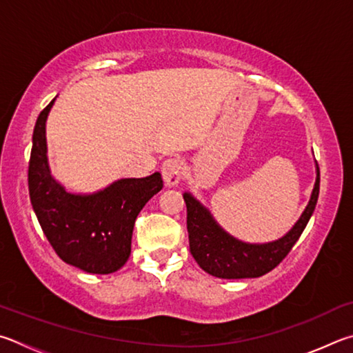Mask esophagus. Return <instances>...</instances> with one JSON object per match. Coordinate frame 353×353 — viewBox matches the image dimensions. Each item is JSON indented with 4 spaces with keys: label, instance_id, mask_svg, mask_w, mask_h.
<instances>
[{
    "label": "esophagus",
    "instance_id": "1",
    "mask_svg": "<svg viewBox=\"0 0 353 353\" xmlns=\"http://www.w3.org/2000/svg\"><path fill=\"white\" fill-rule=\"evenodd\" d=\"M183 161L178 158H169L165 159L163 165H161V173H163L165 186H176L183 176Z\"/></svg>",
    "mask_w": 353,
    "mask_h": 353
}]
</instances>
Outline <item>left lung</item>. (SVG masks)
Segmentation results:
<instances>
[{"instance_id": "obj_1", "label": "left lung", "mask_w": 353, "mask_h": 353, "mask_svg": "<svg viewBox=\"0 0 353 353\" xmlns=\"http://www.w3.org/2000/svg\"><path fill=\"white\" fill-rule=\"evenodd\" d=\"M319 195V167L316 181L304 212L285 236L268 243H246L221 228L206 206L190 192L183 199L188 208V232L190 254L206 273L220 279H246L267 274L276 268L298 242L310 220Z\"/></svg>"}]
</instances>
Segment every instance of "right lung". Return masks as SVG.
I'll use <instances>...</instances> for the list:
<instances>
[{"label":"right lung","mask_w":353,"mask_h":353,"mask_svg":"<svg viewBox=\"0 0 353 353\" xmlns=\"http://www.w3.org/2000/svg\"><path fill=\"white\" fill-rule=\"evenodd\" d=\"M55 99L41 111L32 134L29 196L39 223L61 261L85 273L110 274L132 252L134 220L163 189L159 172L121 178L92 194H71L55 180L48 161L46 119Z\"/></svg>","instance_id":"right-lung-1"}]
</instances>
